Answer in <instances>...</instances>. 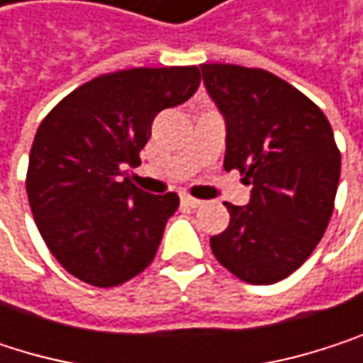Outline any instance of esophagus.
Masks as SVG:
<instances>
[{
	"mask_svg": "<svg viewBox=\"0 0 363 363\" xmlns=\"http://www.w3.org/2000/svg\"><path fill=\"white\" fill-rule=\"evenodd\" d=\"M180 204L187 206V208H200L204 202H202V200H196V198H191L189 194H180Z\"/></svg>",
	"mask_w": 363,
	"mask_h": 363,
	"instance_id": "esophagus-1",
	"label": "esophagus"
}]
</instances>
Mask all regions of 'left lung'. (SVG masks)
<instances>
[{"label":"left lung","mask_w":363,"mask_h":363,"mask_svg":"<svg viewBox=\"0 0 363 363\" xmlns=\"http://www.w3.org/2000/svg\"><path fill=\"white\" fill-rule=\"evenodd\" d=\"M202 76L228 125L223 167L253 183L247 206L225 202L230 225L211 249L240 281L279 283L311 257L332 219L340 180L332 125L266 69L202 63Z\"/></svg>","instance_id":"8db88e82"}]
</instances>
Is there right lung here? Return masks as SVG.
I'll return each mask as SVG.
<instances>
[{
    "label": "right lung",
    "instance_id": "right-lung-1",
    "mask_svg": "<svg viewBox=\"0 0 363 363\" xmlns=\"http://www.w3.org/2000/svg\"><path fill=\"white\" fill-rule=\"evenodd\" d=\"M200 67H133L101 74L65 95L40 123L27 198L55 259L93 287H116L155 257L178 196L138 189L123 167L140 163L152 118L185 104Z\"/></svg>",
    "mask_w": 363,
    "mask_h": 363
}]
</instances>
